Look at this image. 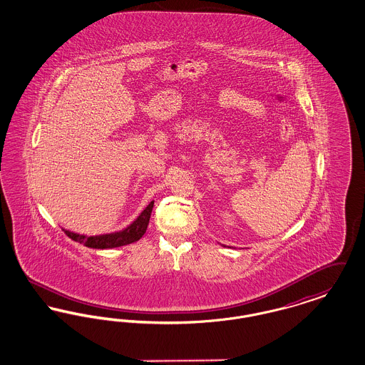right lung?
<instances>
[{"label": "right lung", "mask_w": 365, "mask_h": 365, "mask_svg": "<svg viewBox=\"0 0 365 365\" xmlns=\"http://www.w3.org/2000/svg\"><path fill=\"white\" fill-rule=\"evenodd\" d=\"M153 204H155V201H152L146 208L143 209L142 213L130 226L125 227L124 230L118 231V232L103 234V235H85V234H78V232H73V231L66 230V228H63V230L71 240H73L75 242L82 243L87 247H93V249L120 247V246H125L130 243L137 242L143 237V234L146 232L148 225H149V220H150Z\"/></svg>", "instance_id": "right-lung-1"}]
</instances>
